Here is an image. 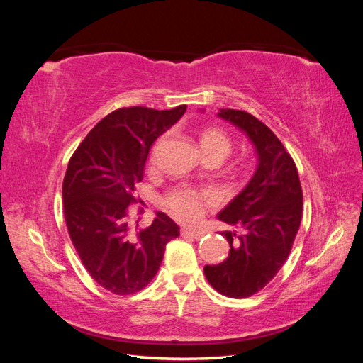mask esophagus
Returning <instances> with one entry per match:
<instances>
[{
  "label": "esophagus",
  "mask_w": 363,
  "mask_h": 363,
  "mask_svg": "<svg viewBox=\"0 0 363 363\" xmlns=\"http://www.w3.org/2000/svg\"><path fill=\"white\" fill-rule=\"evenodd\" d=\"M180 233H182V236H189V238H194V239L203 238V232H200V230H195L192 227H186V225H183L180 228Z\"/></svg>",
  "instance_id": "34e87169"
}]
</instances>
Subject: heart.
Wrapping results in <instances>:
<instances>
[{"instance_id": "obj_1", "label": "heart", "mask_w": 363, "mask_h": 363, "mask_svg": "<svg viewBox=\"0 0 363 363\" xmlns=\"http://www.w3.org/2000/svg\"><path fill=\"white\" fill-rule=\"evenodd\" d=\"M199 145L203 159H213L221 163L232 151V139L221 128L206 127L199 135ZM204 200H207L206 194L180 189L164 199V206L183 221H194L200 216Z\"/></svg>"}]
</instances>
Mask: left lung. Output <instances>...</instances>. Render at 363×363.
I'll use <instances>...</instances> for the list:
<instances>
[{
  "label": "left lung",
  "mask_w": 363,
  "mask_h": 363,
  "mask_svg": "<svg viewBox=\"0 0 363 363\" xmlns=\"http://www.w3.org/2000/svg\"><path fill=\"white\" fill-rule=\"evenodd\" d=\"M218 116L244 131L257 164L245 188L218 213L219 221L236 228L223 233L228 257L206 265L204 274L219 294L247 298L265 288L286 262L301 223L303 191L292 157L265 124L233 108H219Z\"/></svg>",
  "instance_id": "1"
}]
</instances>
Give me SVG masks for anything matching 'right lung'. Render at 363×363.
Here are the masks:
<instances>
[{
  "mask_svg": "<svg viewBox=\"0 0 363 363\" xmlns=\"http://www.w3.org/2000/svg\"><path fill=\"white\" fill-rule=\"evenodd\" d=\"M184 112L186 106L118 108L89 131L68 163L62 195L71 240L91 277L113 294L144 289L164 247L179 236V225L163 212L150 227H133L127 207L136 201L135 184L144 177L151 145Z\"/></svg>",
  "mask_w": 363,
  "mask_h": 363,
  "instance_id": "right-lung-1",
  "label": "right lung"
}]
</instances>
